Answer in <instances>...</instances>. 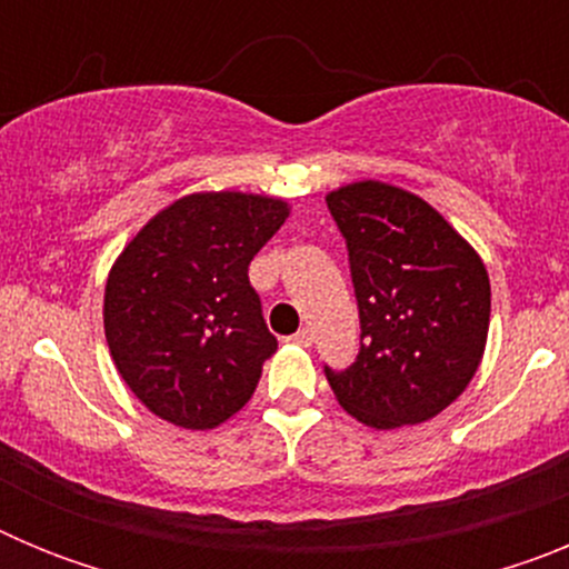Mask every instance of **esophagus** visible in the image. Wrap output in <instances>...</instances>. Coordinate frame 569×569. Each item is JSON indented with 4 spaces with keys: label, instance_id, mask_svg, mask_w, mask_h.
I'll return each instance as SVG.
<instances>
[{
    "label": "esophagus",
    "instance_id": "1",
    "mask_svg": "<svg viewBox=\"0 0 569 569\" xmlns=\"http://www.w3.org/2000/svg\"><path fill=\"white\" fill-rule=\"evenodd\" d=\"M290 341H293V345H299V347H310V345H313V333H310L308 328H301L299 333L290 336Z\"/></svg>",
    "mask_w": 569,
    "mask_h": 569
}]
</instances>
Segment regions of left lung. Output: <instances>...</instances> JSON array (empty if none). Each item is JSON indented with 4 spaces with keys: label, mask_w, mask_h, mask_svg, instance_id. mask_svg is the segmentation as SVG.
I'll use <instances>...</instances> for the list:
<instances>
[{
    "label": "left lung",
    "mask_w": 569,
    "mask_h": 569,
    "mask_svg": "<svg viewBox=\"0 0 569 569\" xmlns=\"http://www.w3.org/2000/svg\"><path fill=\"white\" fill-rule=\"evenodd\" d=\"M328 210L345 236L361 325L353 365L325 367L336 399L376 430L433 419L485 356V261L439 210L393 184H345Z\"/></svg>",
    "instance_id": "8db88e82"
}]
</instances>
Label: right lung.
<instances>
[{
  "instance_id": "right-lung-1",
  "label": "right lung",
  "mask_w": 569,
  "mask_h": 569,
  "mask_svg": "<svg viewBox=\"0 0 569 569\" xmlns=\"http://www.w3.org/2000/svg\"><path fill=\"white\" fill-rule=\"evenodd\" d=\"M288 213L270 196L190 193L156 213L116 259L104 339L150 413L210 430L248 405L279 347L248 268Z\"/></svg>"
}]
</instances>
